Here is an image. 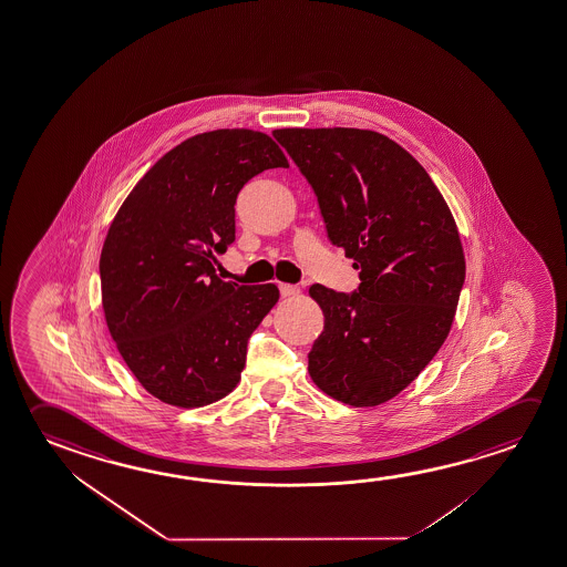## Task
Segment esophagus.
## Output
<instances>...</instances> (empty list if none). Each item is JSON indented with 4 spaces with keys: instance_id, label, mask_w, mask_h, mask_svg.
Instances as JSON below:
<instances>
[{
    "instance_id": "obj_1",
    "label": "esophagus",
    "mask_w": 567,
    "mask_h": 567,
    "mask_svg": "<svg viewBox=\"0 0 567 567\" xmlns=\"http://www.w3.org/2000/svg\"><path fill=\"white\" fill-rule=\"evenodd\" d=\"M280 297H297L298 292H300V288L297 285H287V282H280L279 285Z\"/></svg>"
}]
</instances>
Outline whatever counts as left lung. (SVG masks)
<instances>
[{
	"label": "left lung",
	"mask_w": 567,
	"mask_h": 567,
	"mask_svg": "<svg viewBox=\"0 0 567 567\" xmlns=\"http://www.w3.org/2000/svg\"><path fill=\"white\" fill-rule=\"evenodd\" d=\"M312 186L328 239L359 269L353 292L310 287L323 331L308 373L326 394L377 406L442 348L465 280L457 226L419 161L367 130H277Z\"/></svg>",
	"instance_id": "8db88e82"
}]
</instances>
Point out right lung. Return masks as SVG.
<instances>
[{
	"mask_svg": "<svg viewBox=\"0 0 567 567\" xmlns=\"http://www.w3.org/2000/svg\"><path fill=\"white\" fill-rule=\"evenodd\" d=\"M277 166L287 157L265 133H200L158 158L110 226L100 257L105 322L158 401L206 406L239 383L247 341L279 288L218 279L214 251L236 241L237 194Z\"/></svg>",
	"mask_w": 567,
	"mask_h": 567,
	"instance_id": "1",
	"label": "right lung"
}]
</instances>
